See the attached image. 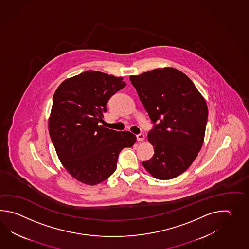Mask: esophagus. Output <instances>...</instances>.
I'll return each instance as SVG.
<instances>
[{"instance_id": "34e87169", "label": "esophagus", "mask_w": 249, "mask_h": 249, "mask_svg": "<svg viewBox=\"0 0 249 249\" xmlns=\"http://www.w3.org/2000/svg\"><path fill=\"white\" fill-rule=\"evenodd\" d=\"M137 141L139 142H142L144 141V138H145V135L143 134V133H140V134H138L137 136Z\"/></svg>"}]
</instances>
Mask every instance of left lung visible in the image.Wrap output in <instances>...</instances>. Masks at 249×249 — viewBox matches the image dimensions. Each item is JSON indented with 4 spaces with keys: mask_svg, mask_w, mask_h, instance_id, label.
Masks as SVG:
<instances>
[{
    "mask_svg": "<svg viewBox=\"0 0 249 249\" xmlns=\"http://www.w3.org/2000/svg\"><path fill=\"white\" fill-rule=\"evenodd\" d=\"M130 80L151 121L148 132L153 157L144 168L159 180H170L190 167L200 151L207 126V102L185 74L174 68L156 69Z\"/></svg>",
    "mask_w": 249,
    "mask_h": 249,
    "instance_id": "left-lung-1",
    "label": "left lung"
}]
</instances>
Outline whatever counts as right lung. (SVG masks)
Listing matches in <instances>:
<instances>
[{
    "label": "right lung",
    "instance_id": "add662e5",
    "mask_svg": "<svg viewBox=\"0 0 249 249\" xmlns=\"http://www.w3.org/2000/svg\"><path fill=\"white\" fill-rule=\"evenodd\" d=\"M123 79L88 70L63 81L53 96L52 142L67 172L87 185L107 179L117 168L120 151L136 142L132 132L101 124L109 98L125 86Z\"/></svg>",
    "mask_w": 249,
    "mask_h": 249
}]
</instances>
